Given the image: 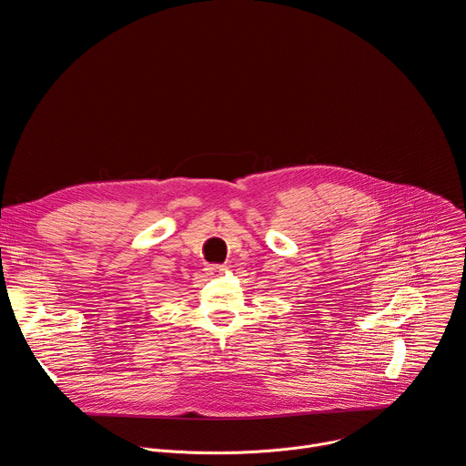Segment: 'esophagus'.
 <instances>
[{
  "label": "esophagus",
  "instance_id": "obj_1",
  "mask_svg": "<svg viewBox=\"0 0 466 466\" xmlns=\"http://www.w3.org/2000/svg\"><path fill=\"white\" fill-rule=\"evenodd\" d=\"M227 268L225 265H221V263H212V265H208V271L210 273H223Z\"/></svg>",
  "mask_w": 466,
  "mask_h": 466
}]
</instances>
